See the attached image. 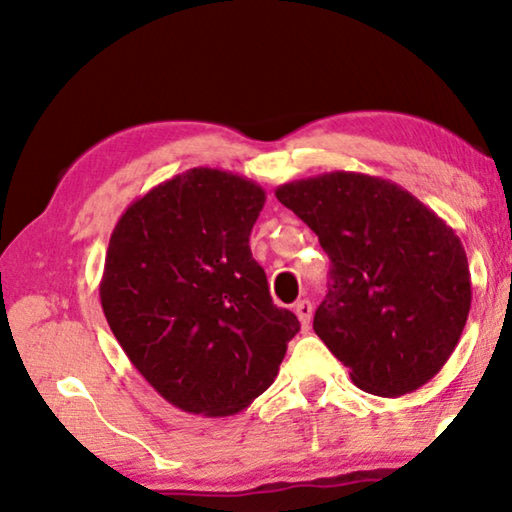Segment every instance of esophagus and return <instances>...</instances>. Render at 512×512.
Here are the masks:
<instances>
[{
    "label": "esophagus",
    "instance_id": "34e87169",
    "mask_svg": "<svg viewBox=\"0 0 512 512\" xmlns=\"http://www.w3.org/2000/svg\"><path fill=\"white\" fill-rule=\"evenodd\" d=\"M293 312L298 314L303 331H307V328H310V321H312V303H310V300H298L296 307H293Z\"/></svg>",
    "mask_w": 512,
    "mask_h": 512
}]
</instances>
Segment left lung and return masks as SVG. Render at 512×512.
<instances>
[{
    "mask_svg": "<svg viewBox=\"0 0 512 512\" xmlns=\"http://www.w3.org/2000/svg\"><path fill=\"white\" fill-rule=\"evenodd\" d=\"M331 258L314 333L375 396L410 394L450 359L471 310L461 240L387 179L328 172L279 186Z\"/></svg>",
    "mask_w": 512,
    "mask_h": 512,
    "instance_id": "obj_1",
    "label": "left lung"
}]
</instances>
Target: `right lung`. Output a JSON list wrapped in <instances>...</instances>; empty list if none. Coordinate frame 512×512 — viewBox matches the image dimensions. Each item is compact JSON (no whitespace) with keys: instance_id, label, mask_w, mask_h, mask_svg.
Wrapping results in <instances>:
<instances>
[{"instance_id":"right-lung-1","label":"right lung","mask_w":512,"mask_h":512,"mask_svg":"<svg viewBox=\"0 0 512 512\" xmlns=\"http://www.w3.org/2000/svg\"><path fill=\"white\" fill-rule=\"evenodd\" d=\"M265 191L193 167L132 202L111 233L100 300L118 345L174 408L228 417L275 382L296 314L249 249Z\"/></svg>"}]
</instances>
